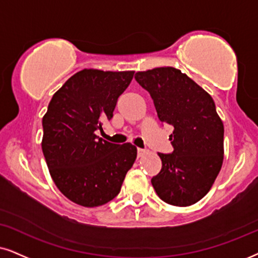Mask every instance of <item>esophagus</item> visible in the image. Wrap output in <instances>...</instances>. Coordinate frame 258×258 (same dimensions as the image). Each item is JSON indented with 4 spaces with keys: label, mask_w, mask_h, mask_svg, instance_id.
I'll return each instance as SVG.
<instances>
[{
    "label": "esophagus",
    "mask_w": 258,
    "mask_h": 258,
    "mask_svg": "<svg viewBox=\"0 0 258 258\" xmlns=\"http://www.w3.org/2000/svg\"><path fill=\"white\" fill-rule=\"evenodd\" d=\"M137 152H138V157H143V156H145L146 153H148V151H146V150L140 149V148L137 149Z\"/></svg>",
    "instance_id": "obj_1"
}]
</instances>
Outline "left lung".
I'll use <instances>...</instances> for the list:
<instances>
[{
    "mask_svg": "<svg viewBox=\"0 0 258 258\" xmlns=\"http://www.w3.org/2000/svg\"><path fill=\"white\" fill-rule=\"evenodd\" d=\"M152 97L162 122L174 127L171 153H158L162 169L151 178L156 193L172 206L197 204L219 174L224 159V125L211 95L181 70L156 68L136 74Z\"/></svg>",
    "mask_w": 258,
    "mask_h": 258,
    "instance_id": "obj_1",
    "label": "left lung"
}]
</instances>
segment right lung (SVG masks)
Instances as JSON below:
<instances>
[{
  "mask_svg": "<svg viewBox=\"0 0 258 258\" xmlns=\"http://www.w3.org/2000/svg\"><path fill=\"white\" fill-rule=\"evenodd\" d=\"M135 71H78L54 93L42 118L41 149L57 188L75 204L97 207L120 193L137 158L131 143L99 138Z\"/></svg>",
  "mask_w": 258,
  "mask_h": 258,
  "instance_id": "add662e5",
  "label": "right lung"
}]
</instances>
